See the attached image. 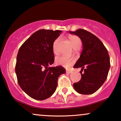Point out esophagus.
<instances>
[{"mask_svg": "<svg viewBox=\"0 0 121 121\" xmlns=\"http://www.w3.org/2000/svg\"><path fill=\"white\" fill-rule=\"evenodd\" d=\"M73 71H71V70H66V73H68V74H70V73H72Z\"/></svg>", "mask_w": 121, "mask_h": 121, "instance_id": "34e87169", "label": "esophagus"}]
</instances>
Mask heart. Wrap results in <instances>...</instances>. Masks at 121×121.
Masks as SVG:
<instances>
[{
	"instance_id": "obj_1",
	"label": "heart",
	"mask_w": 121,
	"mask_h": 121,
	"mask_svg": "<svg viewBox=\"0 0 121 121\" xmlns=\"http://www.w3.org/2000/svg\"><path fill=\"white\" fill-rule=\"evenodd\" d=\"M58 39L55 40L53 44V51L54 53L56 52V47L58 43ZM69 40L71 46L74 50H78L81 45V40L80 37L77 36H71L69 37ZM76 60L74 58H67L65 56L57 57L55 59V63L57 65L61 66L65 68H69L70 66L74 64Z\"/></svg>"
}]
</instances>
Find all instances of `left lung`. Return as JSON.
I'll return each mask as SVG.
<instances>
[{
  "label": "left lung",
  "mask_w": 121,
  "mask_h": 121,
  "mask_svg": "<svg viewBox=\"0 0 121 121\" xmlns=\"http://www.w3.org/2000/svg\"><path fill=\"white\" fill-rule=\"evenodd\" d=\"M71 34L78 36L81 40L83 50L80 58L74 66L81 67L80 81L74 83L73 86L78 93L90 95L96 92L107 79L110 67V56L107 50L96 36L82 29ZM84 73H82V71Z\"/></svg>",
  "instance_id": "1"
}]
</instances>
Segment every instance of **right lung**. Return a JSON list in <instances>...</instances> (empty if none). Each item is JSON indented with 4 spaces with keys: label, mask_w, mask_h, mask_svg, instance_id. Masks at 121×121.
<instances>
[{
    "label": "right lung",
    "mask_w": 121,
    "mask_h": 121,
    "mask_svg": "<svg viewBox=\"0 0 121 121\" xmlns=\"http://www.w3.org/2000/svg\"><path fill=\"white\" fill-rule=\"evenodd\" d=\"M61 30L40 29L19 48L15 73L21 89L32 98L43 100L53 95L58 78L66 73L62 66L49 67L54 62L53 44Z\"/></svg>",
    "instance_id": "obj_1"
}]
</instances>
